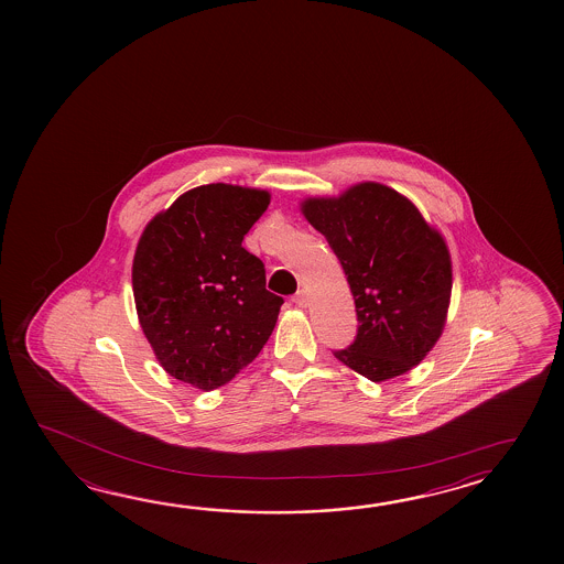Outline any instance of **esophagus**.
<instances>
[{"mask_svg": "<svg viewBox=\"0 0 564 564\" xmlns=\"http://www.w3.org/2000/svg\"><path fill=\"white\" fill-rule=\"evenodd\" d=\"M292 302L296 304V306H300V308H306L308 306V292L306 290H299L296 294H294V299H292Z\"/></svg>", "mask_w": 564, "mask_h": 564, "instance_id": "1", "label": "esophagus"}]
</instances>
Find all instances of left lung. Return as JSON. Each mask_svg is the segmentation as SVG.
Listing matches in <instances>:
<instances>
[{"label":"left lung","instance_id":"left-lung-1","mask_svg":"<svg viewBox=\"0 0 564 564\" xmlns=\"http://www.w3.org/2000/svg\"><path fill=\"white\" fill-rule=\"evenodd\" d=\"M302 214L338 256L356 304V338L334 356L372 382L409 372L446 322L453 265L444 238L409 198L375 182L308 198Z\"/></svg>","mask_w":564,"mask_h":564}]
</instances>
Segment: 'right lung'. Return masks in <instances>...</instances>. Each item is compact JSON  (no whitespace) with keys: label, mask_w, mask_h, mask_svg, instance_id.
<instances>
[{"label":"right lung","mask_w":564,"mask_h":564,"mask_svg":"<svg viewBox=\"0 0 564 564\" xmlns=\"http://www.w3.org/2000/svg\"><path fill=\"white\" fill-rule=\"evenodd\" d=\"M270 204L264 189L208 184L145 226L132 265L138 318L167 375L199 390L230 382L274 330L282 296L242 246Z\"/></svg>","instance_id":"1"}]
</instances>
